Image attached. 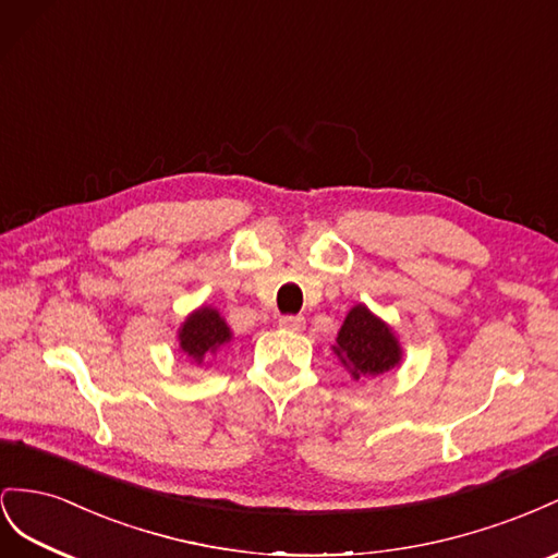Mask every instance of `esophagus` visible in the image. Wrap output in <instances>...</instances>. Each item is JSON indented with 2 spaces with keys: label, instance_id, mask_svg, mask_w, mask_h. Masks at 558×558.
<instances>
[{
  "label": "esophagus",
  "instance_id": "obj_1",
  "mask_svg": "<svg viewBox=\"0 0 558 558\" xmlns=\"http://www.w3.org/2000/svg\"><path fill=\"white\" fill-rule=\"evenodd\" d=\"M280 327L290 329V331H301L306 327V320L301 315H282L280 317Z\"/></svg>",
  "mask_w": 558,
  "mask_h": 558
}]
</instances>
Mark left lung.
<instances>
[{
  "mask_svg": "<svg viewBox=\"0 0 558 558\" xmlns=\"http://www.w3.org/2000/svg\"><path fill=\"white\" fill-rule=\"evenodd\" d=\"M331 350L353 380L386 376L404 357L395 329L364 304L348 311Z\"/></svg>",
  "mask_w": 558,
  "mask_h": 558,
  "instance_id": "1",
  "label": "left lung"
}]
</instances>
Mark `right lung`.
<instances>
[{
    "label": "right lung",
    "mask_w": 558,
    "mask_h": 558,
    "mask_svg": "<svg viewBox=\"0 0 558 558\" xmlns=\"http://www.w3.org/2000/svg\"><path fill=\"white\" fill-rule=\"evenodd\" d=\"M233 339V331L227 325L221 313L213 306H198L196 311H191L184 323L178 329V341L182 353L194 362V364H205L225 345H229Z\"/></svg>",
    "instance_id": "add662e5"
}]
</instances>
